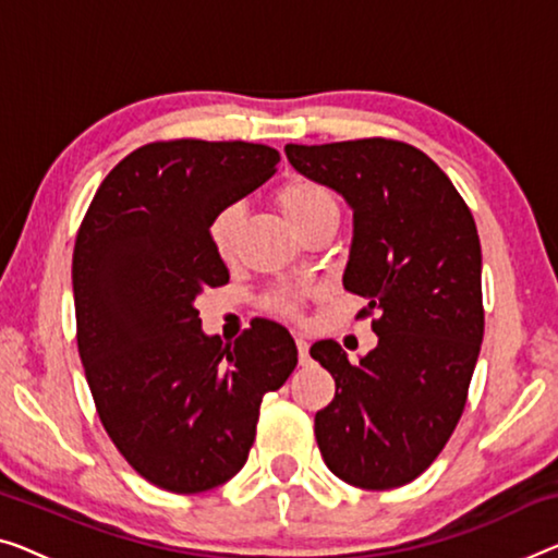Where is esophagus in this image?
Listing matches in <instances>:
<instances>
[{
  "label": "esophagus",
  "mask_w": 558,
  "mask_h": 558,
  "mask_svg": "<svg viewBox=\"0 0 558 558\" xmlns=\"http://www.w3.org/2000/svg\"><path fill=\"white\" fill-rule=\"evenodd\" d=\"M295 345H298V359H301V365L311 363V355H307V348H311V345H307V340L303 336H298Z\"/></svg>",
  "instance_id": "esophagus-1"
}]
</instances>
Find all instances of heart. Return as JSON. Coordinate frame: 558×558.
I'll list each match as a JSON object with an SVG mask.
<instances>
[{"label":"heart","instance_id":"1","mask_svg":"<svg viewBox=\"0 0 558 558\" xmlns=\"http://www.w3.org/2000/svg\"><path fill=\"white\" fill-rule=\"evenodd\" d=\"M278 205L293 228L323 210H338V203L330 190L313 180H293L288 182V185H282L278 193ZM240 226H243V207L238 203L220 207V210L213 215L207 232H210L213 251L218 253L222 260H228V257L235 253ZM272 305H276V311L280 313H295V301L288 295H278Z\"/></svg>","mask_w":558,"mask_h":558}]
</instances>
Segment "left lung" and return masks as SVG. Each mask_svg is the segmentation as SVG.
<instances>
[{
	"label": "left lung",
	"mask_w": 558,
	"mask_h": 558,
	"mask_svg": "<svg viewBox=\"0 0 558 558\" xmlns=\"http://www.w3.org/2000/svg\"><path fill=\"white\" fill-rule=\"evenodd\" d=\"M286 155L353 210L343 288L368 301L361 315L378 313V345L355 365L336 340L311 348L336 378V398L315 413L323 461L368 492L411 484L451 438L484 340L476 222L446 172L405 143L286 145Z\"/></svg>",
	"instance_id": "obj_1"
}]
</instances>
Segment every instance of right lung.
I'll list each match as a JSON object with an SVG mask.
<instances>
[{"instance_id": "obj_1", "label": "right lung", "mask_w": 558, "mask_h": 558, "mask_svg": "<svg viewBox=\"0 0 558 558\" xmlns=\"http://www.w3.org/2000/svg\"><path fill=\"white\" fill-rule=\"evenodd\" d=\"M280 153L172 140L130 153L102 180L72 255L77 345L99 421L140 476L199 494L243 469L263 396L298 365L288 328L257 318L235 343L195 307L226 286L213 251L220 207L272 178Z\"/></svg>"}]
</instances>
